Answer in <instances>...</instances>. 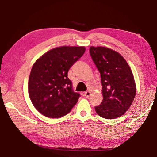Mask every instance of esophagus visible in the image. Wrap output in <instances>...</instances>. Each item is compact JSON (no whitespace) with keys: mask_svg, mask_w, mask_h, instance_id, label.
I'll use <instances>...</instances> for the list:
<instances>
[{"mask_svg":"<svg viewBox=\"0 0 157 157\" xmlns=\"http://www.w3.org/2000/svg\"><path fill=\"white\" fill-rule=\"evenodd\" d=\"M90 95H91V92H90V91H87V92H86L84 93V96L86 98H89Z\"/></svg>","mask_w":157,"mask_h":157,"instance_id":"1","label":"esophagus"}]
</instances>
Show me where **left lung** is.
Returning <instances> with one entry per match:
<instances>
[{
  "label": "left lung",
  "instance_id": "left-lung-1",
  "mask_svg": "<svg viewBox=\"0 0 157 157\" xmlns=\"http://www.w3.org/2000/svg\"><path fill=\"white\" fill-rule=\"evenodd\" d=\"M92 57L100 73L103 100L95 107L97 114L105 119L124 114L135 98L136 87L132 71L121 55L105 47H90Z\"/></svg>",
  "mask_w": 157,
  "mask_h": 157
}]
</instances>
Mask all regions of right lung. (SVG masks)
Instances as JSON below:
<instances>
[{"mask_svg": "<svg viewBox=\"0 0 157 157\" xmlns=\"http://www.w3.org/2000/svg\"><path fill=\"white\" fill-rule=\"evenodd\" d=\"M85 51L84 47H58L34 63L29 78V95L34 107L43 116L61 118L78 102L80 95L73 91L67 72Z\"/></svg>", "mask_w": 157, "mask_h": 157, "instance_id": "1", "label": "right lung"}]
</instances>
